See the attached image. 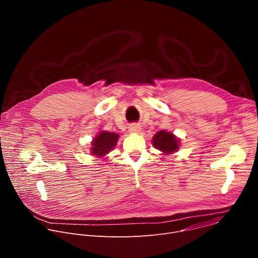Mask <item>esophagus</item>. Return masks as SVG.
<instances>
[{
    "instance_id": "1",
    "label": "esophagus",
    "mask_w": 258,
    "mask_h": 258,
    "mask_svg": "<svg viewBox=\"0 0 258 258\" xmlns=\"http://www.w3.org/2000/svg\"><path fill=\"white\" fill-rule=\"evenodd\" d=\"M141 125L140 124H137V123H133V124H131L130 125V127H128V131H130V133H132V134H139L140 132H141Z\"/></svg>"
}]
</instances>
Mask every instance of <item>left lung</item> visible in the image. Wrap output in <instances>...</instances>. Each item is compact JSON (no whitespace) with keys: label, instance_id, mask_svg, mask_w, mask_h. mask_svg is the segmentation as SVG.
<instances>
[{"label":"left lung","instance_id":"obj_1","mask_svg":"<svg viewBox=\"0 0 258 258\" xmlns=\"http://www.w3.org/2000/svg\"><path fill=\"white\" fill-rule=\"evenodd\" d=\"M179 139L172 133L167 131H159L152 138V144L155 149L162 152V154H173L179 149Z\"/></svg>","mask_w":258,"mask_h":258}]
</instances>
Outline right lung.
<instances>
[{"mask_svg":"<svg viewBox=\"0 0 258 258\" xmlns=\"http://www.w3.org/2000/svg\"><path fill=\"white\" fill-rule=\"evenodd\" d=\"M118 139L119 135L115 133L106 131L99 132L91 142L90 154L98 158H105L109 152H111L115 148Z\"/></svg>","mask_w":258,"mask_h":258,"instance_id":"1","label":"right lung"}]
</instances>
